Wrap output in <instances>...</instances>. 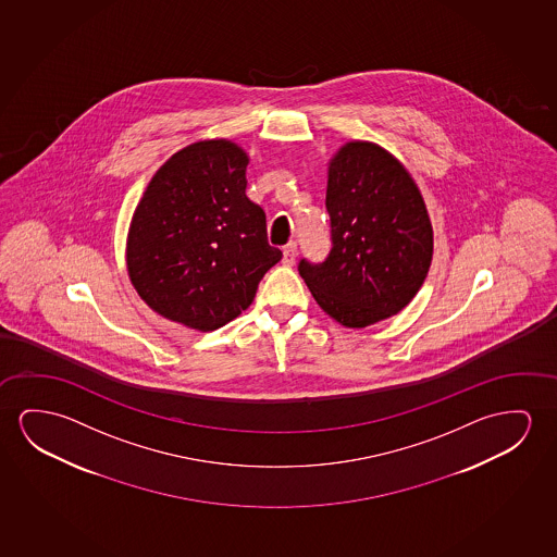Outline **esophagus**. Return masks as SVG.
<instances>
[{
	"instance_id": "34e87169",
	"label": "esophagus",
	"mask_w": 557,
	"mask_h": 557,
	"mask_svg": "<svg viewBox=\"0 0 557 557\" xmlns=\"http://www.w3.org/2000/svg\"><path fill=\"white\" fill-rule=\"evenodd\" d=\"M295 258H297V243L292 240V243H287V245L283 247L282 262L285 265H293L295 264Z\"/></svg>"
}]
</instances>
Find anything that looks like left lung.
Wrapping results in <instances>:
<instances>
[{
	"instance_id": "obj_1",
	"label": "left lung",
	"mask_w": 557,
	"mask_h": 557,
	"mask_svg": "<svg viewBox=\"0 0 557 557\" xmlns=\"http://www.w3.org/2000/svg\"><path fill=\"white\" fill-rule=\"evenodd\" d=\"M332 250L299 274L325 314L367 327L401 312L429 274L434 235L411 173L382 146L352 140L330 160Z\"/></svg>"
}]
</instances>
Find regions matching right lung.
Listing matches in <instances>:
<instances>
[{
    "label": "right lung",
    "mask_w": 557,
    "mask_h": 557,
    "mask_svg": "<svg viewBox=\"0 0 557 557\" xmlns=\"http://www.w3.org/2000/svg\"><path fill=\"white\" fill-rule=\"evenodd\" d=\"M248 156L225 138L175 152L148 183L131 220L127 270L160 317L212 332L250 307L282 260L265 214L248 200Z\"/></svg>",
    "instance_id": "obj_1"
}]
</instances>
